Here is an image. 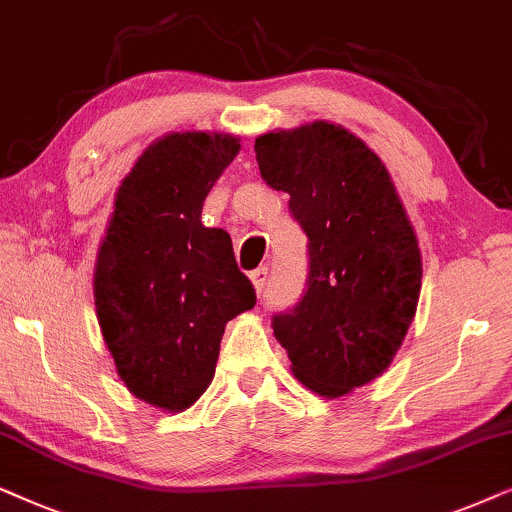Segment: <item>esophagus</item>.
I'll use <instances>...</instances> for the list:
<instances>
[{
    "mask_svg": "<svg viewBox=\"0 0 512 512\" xmlns=\"http://www.w3.org/2000/svg\"><path fill=\"white\" fill-rule=\"evenodd\" d=\"M250 278H252V285H255V290L262 292L267 290V285H269V269L267 267H257L255 271H250Z\"/></svg>",
    "mask_w": 512,
    "mask_h": 512,
    "instance_id": "34e87169",
    "label": "esophagus"
}]
</instances>
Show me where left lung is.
<instances>
[{
	"label": "left lung",
	"mask_w": 512,
	"mask_h": 512,
	"mask_svg": "<svg viewBox=\"0 0 512 512\" xmlns=\"http://www.w3.org/2000/svg\"><path fill=\"white\" fill-rule=\"evenodd\" d=\"M255 154L309 238L302 295L271 327L295 377L337 398L379 377L403 344L421 290L417 236L386 166L346 128L267 133Z\"/></svg>",
	"instance_id": "left-lung-1"
}]
</instances>
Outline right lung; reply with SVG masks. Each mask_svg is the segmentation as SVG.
I'll use <instances>...</instances> for the list:
<instances>
[{
  "instance_id": "1",
  "label": "right lung",
  "mask_w": 512,
  "mask_h": 512,
  "mask_svg": "<svg viewBox=\"0 0 512 512\" xmlns=\"http://www.w3.org/2000/svg\"><path fill=\"white\" fill-rule=\"evenodd\" d=\"M222 133L154 142L121 182L95 264V306L119 377L149 405L177 412L215 374L224 325L255 306L224 229L203 201L238 154Z\"/></svg>"
}]
</instances>
